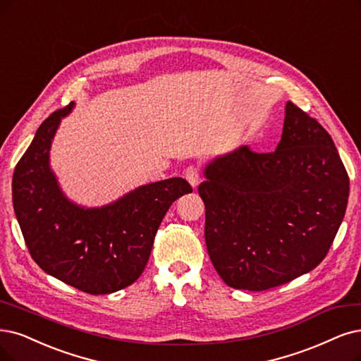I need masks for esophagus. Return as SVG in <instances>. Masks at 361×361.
Listing matches in <instances>:
<instances>
[{
  "label": "esophagus",
  "mask_w": 361,
  "mask_h": 361,
  "mask_svg": "<svg viewBox=\"0 0 361 361\" xmlns=\"http://www.w3.org/2000/svg\"><path fill=\"white\" fill-rule=\"evenodd\" d=\"M184 177L192 184V188H196L197 183H199V169H197V166H195V165L188 166V169L184 171Z\"/></svg>",
  "instance_id": "1"
}]
</instances>
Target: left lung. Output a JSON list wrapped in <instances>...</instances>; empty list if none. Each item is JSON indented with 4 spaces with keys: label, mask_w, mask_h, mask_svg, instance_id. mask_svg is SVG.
<instances>
[{
    "label": "left lung",
    "mask_w": 361,
    "mask_h": 361,
    "mask_svg": "<svg viewBox=\"0 0 361 361\" xmlns=\"http://www.w3.org/2000/svg\"><path fill=\"white\" fill-rule=\"evenodd\" d=\"M205 243L223 281L262 291L323 262L345 216L350 177L327 130L287 102L271 153L248 145L205 168Z\"/></svg>",
    "instance_id": "1"
}]
</instances>
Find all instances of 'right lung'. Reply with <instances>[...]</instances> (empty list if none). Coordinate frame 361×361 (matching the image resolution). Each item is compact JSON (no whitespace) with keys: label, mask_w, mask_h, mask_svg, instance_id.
<instances>
[{"label":"right lung","mask_w":361,"mask_h":361,"mask_svg":"<svg viewBox=\"0 0 361 361\" xmlns=\"http://www.w3.org/2000/svg\"><path fill=\"white\" fill-rule=\"evenodd\" d=\"M71 106L53 111L20 157L13 173V208L39 268L80 291L109 295L137 281L166 211L193 189L184 178H168L101 209L66 201L49 169V150Z\"/></svg>","instance_id":"right-lung-1"}]
</instances>
